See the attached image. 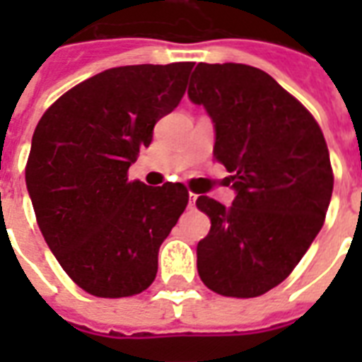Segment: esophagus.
<instances>
[{
    "mask_svg": "<svg viewBox=\"0 0 362 362\" xmlns=\"http://www.w3.org/2000/svg\"><path fill=\"white\" fill-rule=\"evenodd\" d=\"M195 201H197V193L189 192V206H195Z\"/></svg>",
    "mask_w": 362,
    "mask_h": 362,
    "instance_id": "esophagus-1",
    "label": "esophagus"
}]
</instances>
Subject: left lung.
I'll return each mask as SVG.
<instances>
[{
	"mask_svg": "<svg viewBox=\"0 0 362 362\" xmlns=\"http://www.w3.org/2000/svg\"><path fill=\"white\" fill-rule=\"evenodd\" d=\"M187 95L216 131L214 158L237 197L231 206L201 195L210 231L197 270L223 297L252 298L286 280L323 227L334 176L314 116L264 71L199 64Z\"/></svg>",
	"mask_w": 362,
	"mask_h": 362,
	"instance_id": "8db88e82",
	"label": "left lung"
}]
</instances>
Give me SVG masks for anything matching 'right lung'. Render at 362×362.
Wrapping results in <instances>:
<instances>
[{
  "label": "right lung",
  "instance_id": "1",
  "mask_svg": "<svg viewBox=\"0 0 362 362\" xmlns=\"http://www.w3.org/2000/svg\"><path fill=\"white\" fill-rule=\"evenodd\" d=\"M192 62L107 69L65 92L31 139L25 186L50 252L95 297L142 293L187 206L180 182L129 180L153 125L178 107Z\"/></svg>",
  "mask_w": 362,
  "mask_h": 362
}]
</instances>
